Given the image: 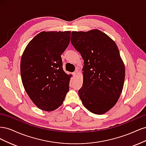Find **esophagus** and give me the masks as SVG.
Instances as JSON below:
<instances>
[{"label": "esophagus", "mask_w": 146, "mask_h": 146, "mask_svg": "<svg viewBox=\"0 0 146 146\" xmlns=\"http://www.w3.org/2000/svg\"><path fill=\"white\" fill-rule=\"evenodd\" d=\"M77 74H78V71L77 70H76V71H75L74 72H73V76L75 77V76H76L77 75Z\"/></svg>", "instance_id": "esophagus-1"}]
</instances>
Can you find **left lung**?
Instances as JSON below:
<instances>
[{
  "mask_svg": "<svg viewBox=\"0 0 146 146\" xmlns=\"http://www.w3.org/2000/svg\"><path fill=\"white\" fill-rule=\"evenodd\" d=\"M70 41L84 60L79 97L90 112L103 114L117 103L124 83L125 66L118 47L98 29L72 32Z\"/></svg>",
  "mask_w": 146,
  "mask_h": 146,
  "instance_id": "1",
  "label": "left lung"
}]
</instances>
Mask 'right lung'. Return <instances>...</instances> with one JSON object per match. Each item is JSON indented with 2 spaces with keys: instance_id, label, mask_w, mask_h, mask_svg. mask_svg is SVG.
Returning <instances> with one entry per match:
<instances>
[{
  "instance_id": "add662e5",
  "label": "right lung",
  "mask_w": 146,
  "mask_h": 146,
  "mask_svg": "<svg viewBox=\"0 0 146 146\" xmlns=\"http://www.w3.org/2000/svg\"><path fill=\"white\" fill-rule=\"evenodd\" d=\"M70 31L41 32L26 46L21 60L24 89L37 107L52 111L62 105L71 75L63 70L61 55L70 42Z\"/></svg>"
}]
</instances>
